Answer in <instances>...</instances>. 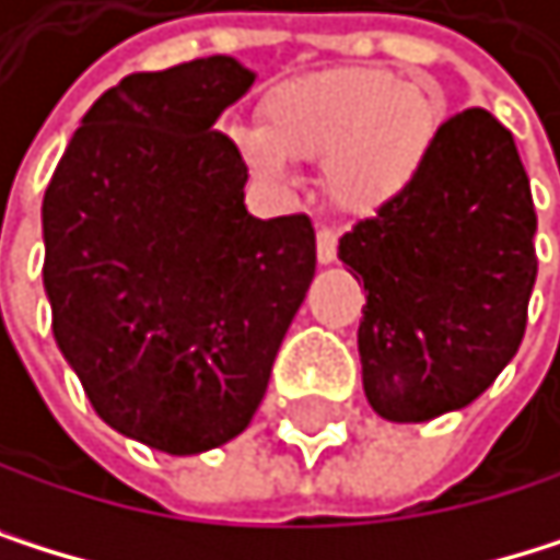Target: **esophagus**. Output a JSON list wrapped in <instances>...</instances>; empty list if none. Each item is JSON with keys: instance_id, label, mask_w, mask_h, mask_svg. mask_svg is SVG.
Wrapping results in <instances>:
<instances>
[{"instance_id": "esophagus-1", "label": "esophagus", "mask_w": 560, "mask_h": 560, "mask_svg": "<svg viewBox=\"0 0 560 560\" xmlns=\"http://www.w3.org/2000/svg\"><path fill=\"white\" fill-rule=\"evenodd\" d=\"M317 260L320 264H334L337 260V230L334 226H320L317 230Z\"/></svg>"}]
</instances>
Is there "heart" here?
Here are the masks:
<instances>
[{
  "label": "heart",
  "instance_id": "obj_1",
  "mask_svg": "<svg viewBox=\"0 0 560 560\" xmlns=\"http://www.w3.org/2000/svg\"><path fill=\"white\" fill-rule=\"evenodd\" d=\"M441 100L421 82L381 69H334L293 79L260 106V129L233 132L254 176L287 183V160L324 163V189L337 210L371 217L421 176L438 132Z\"/></svg>",
  "mask_w": 560,
  "mask_h": 560
}]
</instances>
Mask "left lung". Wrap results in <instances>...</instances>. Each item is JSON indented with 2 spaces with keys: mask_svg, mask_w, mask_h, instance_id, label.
<instances>
[{
  "mask_svg": "<svg viewBox=\"0 0 560 560\" xmlns=\"http://www.w3.org/2000/svg\"><path fill=\"white\" fill-rule=\"evenodd\" d=\"M538 213L511 129L488 109L441 122L417 183L340 236L368 290L363 394L397 424L478 400L517 353L538 277Z\"/></svg>",
  "mask_w": 560,
  "mask_h": 560,
  "instance_id": "1",
  "label": "left lung"
}]
</instances>
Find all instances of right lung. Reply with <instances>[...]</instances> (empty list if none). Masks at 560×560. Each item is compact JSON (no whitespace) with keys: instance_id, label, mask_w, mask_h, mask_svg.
Listing matches in <instances>:
<instances>
[{"instance_id":"obj_1","label":"right lung","mask_w":560,"mask_h":560,"mask_svg":"<svg viewBox=\"0 0 560 560\" xmlns=\"http://www.w3.org/2000/svg\"><path fill=\"white\" fill-rule=\"evenodd\" d=\"M254 79L230 56L126 75L46 186L56 343L103 421L166 454L246 431L317 270L311 217H249L213 129Z\"/></svg>"}]
</instances>
